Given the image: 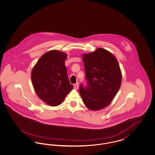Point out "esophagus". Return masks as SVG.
Instances as JSON below:
<instances>
[{"mask_svg": "<svg viewBox=\"0 0 155 155\" xmlns=\"http://www.w3.org/2000/svg\"><path fill=\"white\" fill-rule=\"evenodd\" d=\"M74 88L75 89H78V84H75L74 85Z\"/></svg>", "mask_w": 155, "mask_h": 155, "instance_id": "esophagus-1", "label": "esophagus"}]
</instances>
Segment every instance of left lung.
Here are the masks:
<instances>
[{"mask_svg":"<svg viewBox=\"0 0 155 155\" xmlns=\"http://www.w3.org/2000/svg\"><path fill=\"white\" fill-rule=\"evenodd\" d=\"M86 88L80 85L84 103L91 110H100L110 104L121 86L122 74L115 56L101 48L82 54Z\"/></svg>","mask_w":155,"mask_h":155,"instance_id":"obj_1","label":"left lung"}]
</instances>
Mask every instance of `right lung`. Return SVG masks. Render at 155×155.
<instances>
[{
	"label": "right lung",
	"mask_w": 155,
	"mask_h": 155,
	"mask_svg": "<svg viewBox=\"0 0 155 155\" xmlns=\"http://www.w3.org/2000/svg\"><path fill=\"white\" fill-rule=\"evenodd\" d=\"M66 59L64 52L49 51L39 58L31 71L32 83L37 95L51 106L60 105L73 88L67 76Z\"/></svg>",
	"instance_id": "1"
}]
</instances>
